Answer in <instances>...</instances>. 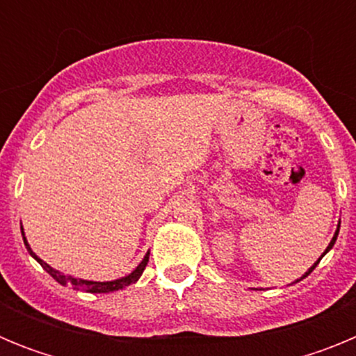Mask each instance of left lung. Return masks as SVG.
I'll return each mask as SVG.
<instances>
[{
	"mask_svg": "<svg viewBox=\"0 0 356 356\" xmlns=\"http://www.w3.org/2000/svg\"><path fill=\"white\" fill-rule=\"evenodd\" d=\"M339 229H341V221H339V225H337V229H335V234H333L332 241H330V244H328V246H326L325 253H323V254H321V257H319V260H321V259H323V257H325V254H326V253H328V251H330V250H332V248H333V244H335V241H337ZM319 260H317V262H316V264H314V266H312V267H310V269H308V271H307V273H305V275H303V276H301V278H298V280H296V282H292V284H298V282H301V280H303V278H307V276H308V275H310V273H312V271H314V269H316V266H317V264H319Z\"/></svg>",
	"mask_w": 356,
	"mask_h": 356,
	"instance_id": "obj_1",
	"label": "left lung"
}]
</instances>
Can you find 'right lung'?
<instances>
[{"mask_svg":"<svg viewBox=\"0 0 356 356\" xmlns=\"http://www.w3.org/2000/svg\"><path fill=\"white\" fill-rule=\"evenodd\" d=\"M21 234H23V241H24V246H26L28 253L33 257V259L37 260V262L42 266V269L46 273H48L51 278H55L56 282L60 285H64V287H71L74 289V291H83V292H90V294H106V292H115V291H121V289L128 287V285H134L137 280L140 278V275L144 273V269H146L147 266V260H149V251L146 253V257L143 259V262L139 264V266L135 267L134 271L130 273V275L127 276H121V278L118 280H110V282H94V280H81V278H74V276H69V275H64V273L56 271V269H53L49 264L44 262L42 259H39L35 253H33V250L30 248V244H28L26 237H24V229L23 226H21Z\"/></svg>","mask_w":356,"mask_h":356,"instance_id":"1","label":"right lung"}]
</instances>
